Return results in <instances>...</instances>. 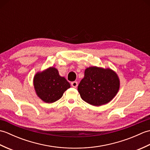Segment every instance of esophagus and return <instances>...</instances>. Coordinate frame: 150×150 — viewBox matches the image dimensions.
Instances as JSON below:
<instances>
[{
	"label": "esophagus",
	"mask_w": 150,
	"mask_h": 150,
	"mask_svg": "<svg viewBox=\"0 0 150 150\" xmlns=\"http://www.w3.org/2000/svg\"><path fill=\"white\" fill-rule=\"evenodd\" d=\"M71 86L73 88H77L78 86V82L77 81H73L71 82Z\"/></svg>",
	"instance_id": "1"
}]
</instances>
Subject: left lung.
<instances>
[{"label": "left lung", "mask_w": 150, "mask_h": 150, "mask_svg": "<svg viewBox=\"0 0 150 150\" xmlns=\"http://www.w3.org/2000/svg\"><path fill=\"white\" fill-rule=\"evenodd\" d=\"M119 87V79L115 72L109 68L93 66L85 69L84 77L78 86V91L82 100L99 106L112 100Z\"/></svg>", "instance_id": "obj_1"}]
</instances>
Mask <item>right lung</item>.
<instances>
[{"instance_id":"add662e5","label":"right lung","mask_w":150,"mask_h":150,"mask_svg":"<svg viewBox=\"0 0 150 150\" xmlns=\"http://www.w3.org/2000/svg\"><path fill=\"white\" fill-rule=\"evenodd\" d=\"M33 85L38 97L46 103L58 100L70 88L69 82L60 77L58 70L53 67L38 72L34 77Z\"/></svg>"}]
</instances>
